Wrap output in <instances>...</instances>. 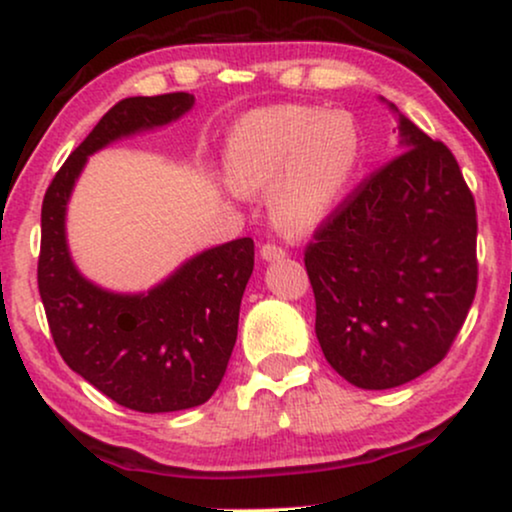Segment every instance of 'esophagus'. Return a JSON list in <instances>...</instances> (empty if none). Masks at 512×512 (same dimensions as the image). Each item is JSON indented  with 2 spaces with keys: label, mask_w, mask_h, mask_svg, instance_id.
Here are the masks:
<instances>
[{
  "label": "esophagus",
  "mask_w": 512,
  "mask_h": 512,
  "mask_svg": "<svg viewBox=\"0 0 512 512\" xmlns=\"http://www.w3.org/2000/svg\"><path fill=\"white\" fill-rule=\"evenodd\" d=\"M284 256V249L282 247H277V244H263L261 247V258L263 261H268V263H272V261H280V258Z\"/></svg>",
  "instance_id": "34e87169"
}]
</instances>
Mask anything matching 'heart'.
<instances>
[{
    "mask_svg": "<svg viewBox=\"0 0 512 512\" xmlns=\"http://www.w3.org/2000/svg\"><path fill=\"white\" fill-rule=\"evenodd\" d=\"M362 150V131L350 112L272 105L232 126L223 169L235 190L270 188L272 221L298 237L320 228L343 202Z\"/></svg>",
    "mask_w": 512,
    "mask_h": 512,
    "instance_id": "obj_1",
    "label": "heart"
}]
</instances>
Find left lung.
I'll use <instances>...</instances> for the list:
<instances>
[{
  "label": "left lung",
  "mask_w": 512,
  "mask_h": 512,
  "mask_svg": "<svg viewBox=\"0 0 512 512\" xmlns=\"http://www.w3.org/2000/svg\"><path fill=\"white\" fill-rule=\"evenodd\" d=\"M388 108L404 152L371 171L305 247L317 341L364 390L397 388L442 362L477 289L475 199L459 162Z\"/></svg>",
  "instance_id": "8db88e82"
}]
</instances>
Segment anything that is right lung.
I'll return each instance as SVG.
<instances>
[{
  "mask_svg": "<svg viewBox=\"0 0 512 512\" xmlns=\"http://www.w3.org/2000/svg\"><path fill=\"white\" fill-rule=\"evenodd\" d=\"M192 94L124 98L53 176L42 202L37 284L58 353L72 371L126 409L164 414L199 407L221 386L237 341L254 240L192 256L145 294H115L72 263L65 211L86 159L119 138L183 117Z\"/></svg>",
  "mask_w": 512,
  "mask_h": 512,
  "instance_id": "right-lung-1",
  "label": "right lung"
}]
</instances>
